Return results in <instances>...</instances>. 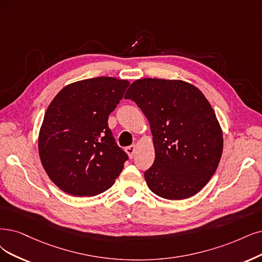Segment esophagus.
I'll return each mask as SVG.
<instances>
[{
    "instance_id": "obj_1",
    "label": "esophagus",
    "mask_w": 262,
    "mask_h": 262,
    "mask_svg": "<svg viewBox=\"0 0 262 262\" xmlns=\"http://www.w3.org/2000/svg\"><path fill=\"white\" fill-rule=\"evenodd\" d=\"M135 150H136V146H135V144H132V146L125 148V152L128 154V157H129L130 159H133V157H134Z\"/></svg>"
}]
</instances>
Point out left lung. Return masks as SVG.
Returning a JSON list of instances; mask_svg holds the SVG:
<instances>
[{
  "mask_svg": "<svg viewBox=\"0 0 262 262\" xmlns=\"http://www.w3.org/2000/svg\"><path fill=\"white\" fill-rule=\"evenodd\" d=\"M149 121L156 159L144 171L150 190L167 200L191 198L214 175L224 149L215 111L198 87L180 80L141 79L125 94Z\"/></svg>",
  "mask_w": 262,
  "mask_h": 262,
  "instance_id": "1",
  "label": "left lung"
}]
</instances>
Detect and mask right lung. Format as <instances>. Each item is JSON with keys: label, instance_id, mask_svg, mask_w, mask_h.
Segmentation results:
<instances>
[{"label": "right lung", "instance_id": "add662e5", "mask_svg": "<svg viewBox=\"0 0 262 262\" xmlns=\"http://www.w3.org/2000/svg\"><path fill=\"white\" fill-rule=\"evenodd\" d=\"M129 85L110 76L64 86L48 105L38 134L42 165L55 185L74 196H94L113 186L128 159L108 126Z\"/></svg>", "mask_w": 262, "mask_h": 262}]
</instances>
